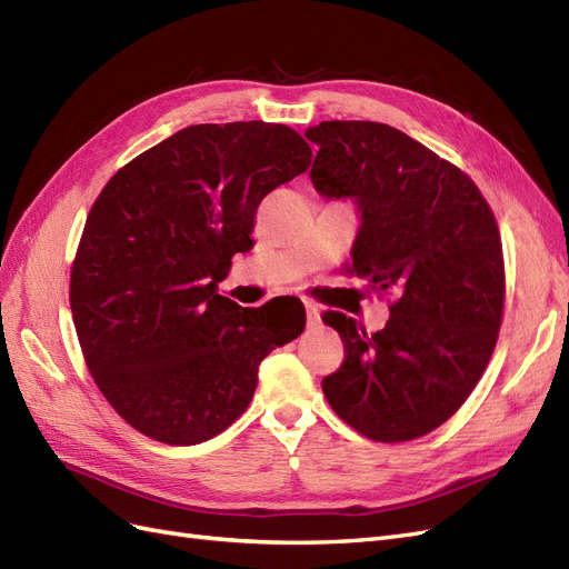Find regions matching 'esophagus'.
Returning a JSON list of instances; mask_svg holds the SVG:
<instances>
[{"label":"esophagus","mask_w":569,"mask_h":569,"mask_svg":"<svg viewBox=\"0 0 569 569\" xmlns=\"http://www.w3.org/2000/svg\"><path fill=\"white\" fill-rule=\"evenodd\" d=\"M303 306H306V320H308V327H318L320 325V306L303 299Z\"/></svg>","instance_id":"34e87169"}]
</instances>
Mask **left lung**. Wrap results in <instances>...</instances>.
Masks as SVG:
<instances>
[{
    "instance_id": "8db88e82",
    "label": "left lung",
    "mask_w": 569,
    "mask_h": 569,
    "mask_svg": "<svg viewBox=\"0 0 569 569\" xmlns=\"http://www.w3.org/2000/svg\"><path fill=\"white\" fill-rule=\"evenodd\" d=\"M306 137L316 192L360 216L351 270L396 297L375 335L322 316L347 349L322 391L368 439L422 437L465 403L496 347L506 284L493 213L462 170L391 126L322 120Z\"/></svg>"
}]
</instances>
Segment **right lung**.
<instances>
[{"mask_svg": "<svg viewBox=\"0 0 569 569\" xmlns=\"http://www.w3.org/2000/svg\"><path fill=\"white\" fill-rule=\"evenodd\" d=\"M280 123L189 126L123 166L84 222L76 332L97 387L142 435L192 446L249 408L261 360L306 327L218 295L258 203L311 166Z\"/></svg>", "mask_w": 569, "mask_h": 569, "instance_id": "add662e5", "label": "right lung"}]
</instances>
